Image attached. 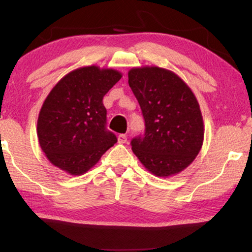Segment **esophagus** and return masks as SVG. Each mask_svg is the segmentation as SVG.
Masks as SVG:
<instances>
[{"label":"esophagus","mask_w":252,"mask_h":252,"mask_svg":"<svg viewBox=\"0 0 252 252\" xmlns=\"http://www.w3.org/2000/svg\"><path fill=\"white\" fill-rule=\"evenodd\" d=\"M118 142L119 143H126L127 142V136L125 134H119L118 135Z\"/></svg>","instance_id":"esophagus-1"}]
</instances>
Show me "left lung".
<instances>
[{
    "mask_svg": "<svg viewBox=\"0 0 252 252\" xmlns=\"http://www.w3.org/2000/svg\"><path fill=\"white\" fill-rule=\"evenodd\" d=\"M128 85L144 118V134L130 141L133 153L156 177L180 173L201 150L204 125L194 93L180 77L157 66L134 67Z\"/></svg>",
    "mask_w": 252,
    "mask_h": 252,
    "instance_id": "obj_1",
    "label": "left lung"
}]
</instances>
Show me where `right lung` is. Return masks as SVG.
Returning a JSON list of instances; mask_svg holds the SVG:
<instances>
[{
    "instance_id": "obj_1",
    "label": "right lung",
    "mask_w": 252,
    "mask_h": 252,
    "mask_svg": "<svg viewBox=\"0 0 252 252\" xmlns=\"http://www.w3.org/2000/svg\"><path fill=\"white\" fill-rule=\"evenodd\" d=\"M122 79L113 68L85 66L62 78L44 99L37 119L41 149L55 166L80 175L117 142L106 129L103 97Z\"/></svg>"
}]
</instances>
